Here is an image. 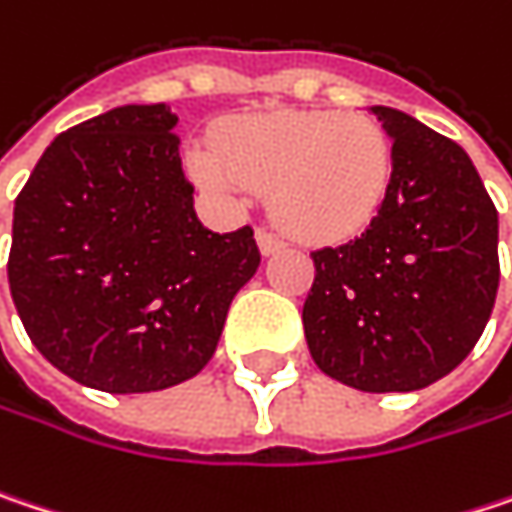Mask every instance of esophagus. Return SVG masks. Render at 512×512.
<instances>
[{
  "label": "esophagus",
  "mask_w": 512,
  "mask_h": 512,
  "mask_svg": "<svg viewBox=\"0 0 512 512\" xmlns=\"http://www.w3.org/2000/svg\"><path fill=\"white\" fill-rule=\"evenodd\" d=\"M257 246H260V252L263 255H275V252H281L284 249V240L278 237V234H272V231H257Z\"/></svg>",
  "instance_id": "1"
}]
</instances>
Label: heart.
I'll return each instance as SVG.
<instances>
[{"mask_svg":"<svg viewBox=\"0 0 512 512\" xmlns=\"http://www.w3.org/2000/svg\"><path fill=\"white\" fill-rule=\"evenodd\" d=\"M219 196L272 190V213L290 237L325 246L357 237L381 213L393 184L387 131L360 114L284 111L222 128L193 158Z\"/></svg>","mask_w":512,"mask_h":512,"instance_id":"heart-1","label":"heart"}]
</instances>
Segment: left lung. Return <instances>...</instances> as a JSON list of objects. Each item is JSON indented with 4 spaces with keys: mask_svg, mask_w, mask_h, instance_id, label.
Wrapping results in <instances>:
<instances>
[{
    "mask_svg": "<svg viewBox=\"0 0 512 512\" xmlns=\"http://www.w3.org/2000/svg\"><path fill=\"white\" fill-rule=\"evenodd\" d=\"M393 184L372 225L313 252L302 322L316 366L363 393L422 390L475 349L498 293V210L469 155L395 108Z\"/></svg>",
    "mask_w": 512,
    "mask_h": 512,
    "instance_id": "left-lung-1",
    "label": "left lung"
}]
</instances>
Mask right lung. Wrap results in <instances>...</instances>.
<instances>
[{
	"instance_id": "obj_1",
	"label": "right lung",
	"mask_w": 512,
	"mask_h": 512,
	"mask_svg": "<svg viewBox=\"0 0 512 512\" xmlns=\"http://www.w3.org/2000/svg\"><path fill=\"white\" fill-rule=\"evenodd\" d=\"M178 117L122 105L58 134L14 205L8 284L37 351L102 393L199 375L260 266L255 231L193 210Z\"/></svg>"
}]
</instances>
